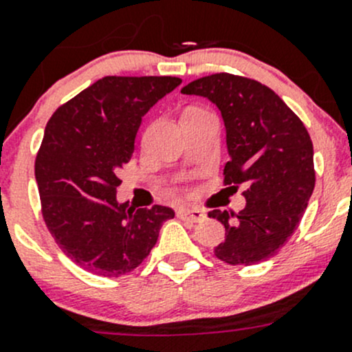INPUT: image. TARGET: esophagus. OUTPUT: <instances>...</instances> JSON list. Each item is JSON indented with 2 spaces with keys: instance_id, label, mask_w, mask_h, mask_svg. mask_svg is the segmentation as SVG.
Segmentation results:
<instances>
[{
  "instance_id": "obj_1",
  "label": "esophagus",
  "mask_w": 352,
  "mask_h": 352,
  "mask_svg": "<svg viewBox=\"0 0 352 352\" xmlns=\"http://www.w3.org/2000/svg\"><path fill=\"white\" fill-rule=\"evenodd\" d=\"M177 216L180 219H186V221L190 223H199L202 219H206V212L201 211V209H190V208H180L177 211Z\"/></svg>"
}]
</instances>
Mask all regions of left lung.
<instances>
[{
  "mask_svg": "<svg viewBox=\"0 0 352 352\" xmlns=\"http://www.w3.org/2000/svg\"><path fill=\"white\" fill-rule=\"evenodd\" d=\"M182 94L209 98L221 110L232 156L223 184L235 192L243 187L247 199L240 212L209 211L226 230L214 255L230 265L267 261L291 239L314 192L307 127L274 90L250 78L209 74L186 85Z\"/></svg>",
  "mask_w": 352,
  "mask_h": 352,
  "instance_id": "left-lung-1",
  "label": "left lung"
}]
</instances>
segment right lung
I'll use <instances>...</instances> for the list:
<instances>
[{"instance_id":"obj_1","label":"right lung","mask_w":352,"mask_h":352,"mask_svg":"<svg viewBox=\"0 0 352 352\" xmlns=\"http://www.w3.org/2000/svg\"><path fill=\"white\" fill-rule=\"evenodd\" d=\"M177 76H105L63 104L35 158L42 216L67 257L105 278L150 255L172 208L119 204V170L131 160L141 117L177 88Z\"/></svg>"}]
</instances>
